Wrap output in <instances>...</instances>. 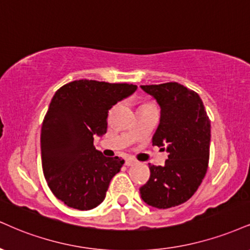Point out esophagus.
Segmentation results:
<instances>
[{
	"label": "esophagus",
	"mask_w": 250,
	"mask_h": 250,
	"mask_svg": "<svg viewBox=\"0 0 250 250\" xmlns=\"http://www.w3.org/2000/svg\"><path fill=\"white\" fill-rule=\"evenodd\" d=\"M137 163V161L136 159H134V158H127L125 159V165H127V167H131V165H134V164H136Z\"/></svg>",
	"instance_id": "34e87169"
}]
</instances>
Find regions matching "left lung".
<instances>
[{
	"label": "left lung",
	"mask_w": 250,
	"mask_h": 250,
	"mask_svg": "<svg viewBox=\"0 0 250 250\" xmlns=\"http://www.w3.org/2000/svg\"><path fill=\"white\" fill-rule=\"evenodd\" d=\"M141 88L161 107L152 146L169 154L163 167L149 164L150 178L140 188L141 198L156 208H170L190 199L205 177L211 122L200 96L188 87L167 83Z\"/></svg>",
	"instance_id": "1"
}]
</instances>
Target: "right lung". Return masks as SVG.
<instances>
[{
  "label": "right lung",
  "mask_w": 250,
  "mask_h": 250,
  "mask_svg": "<svg viewBox=\"0 0 250 250\" xmlns=\"http://www.w3.org/2000/svg\"><path fill=\"white\" fill-rule=\"evenodd\" d=\"M136 89L81 79L53 95L42 125V167L50 190L65 205L87 211L104 201L125 161L104 156L93 141L107 133L108 110Z\"/></svg>",
  "instance_id": "obj_1"
}]
</instances>
